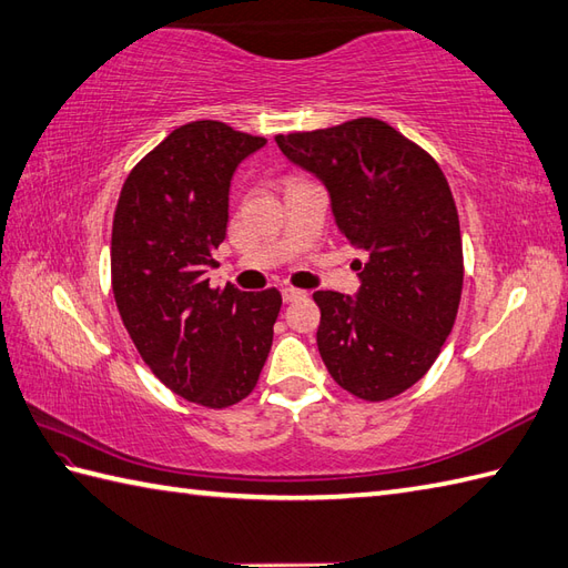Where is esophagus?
I'll use <instances>...</instances> for the list:
<instances>
[{"mask_svg": "<svg viewBox=\"0 0 568 568\" xmlns=\"http://www.w3.org/2000/svg\"><path fill=\"white\" fill-rule=\"evenodd\" d=\"M281 295H283L285 302H297V300L305 297L307 293H305V290H297V287H283Z\"/></svg>", "mask_w": 568, "mask_h": 568, "instance_id": "obj_1", "label": "esophagus"}]
</instances>
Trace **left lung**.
Masks as SVG:
<instances>
[{"mask_svg": "<svg viewBox=\"0 0 568 568\" xmlns=\"http://www.w3.org/2000/svg\"><path fill=\"white\" fill-rule=\"evenodd\" d=\"M281 152L324 183L338 232L363 252L353 297L316 290L326 371L365 402L424 377L463 295V236L433 156L377 118L278 135Z\"/></svg>", "mask_w": 568, "mask_h": 568, "instance_id": "8db88e82", "label": "left lung"}]
</instances>
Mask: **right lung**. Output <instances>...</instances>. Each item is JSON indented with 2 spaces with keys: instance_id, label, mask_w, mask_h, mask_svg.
<instances>
[{
  "instance_id": "right-lung-1",
  "label": "right lung",
  "mask_w": 568,
  "mask_h": 568,
  "mask_svg": "<svg viewBox=\"0 0 568 568\" xmlns=\"http://www.w3.org/2000/svg\"><path fill=\"white\" fill-rule=\"evenodd\" d=\"M266 144L220 121L176 128L130 171L113 215V295L150 371L179 397L224 408L252 394L273 344L275 287H210L236 166Z\"/></svg>"
}]
</instances>
